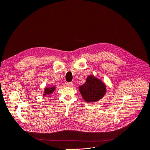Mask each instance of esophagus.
Here are the masks:
<instances>
[{"mask_svg":"<svg viewBox=\"0 0 150 150\" xmlns=\"http://www.w3.org/2000/svg\"><path fill=\"white\" fill-rule=\"evenodd\" d=\"M66 85L68 87H71L72 86H73V83H71V82H67L66 83Z\"/></svg>","mask_w":150,"mask_h":150,"instance_id":"obj_1","label":"esophagus"}]
</instances>
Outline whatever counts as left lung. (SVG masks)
<instances>
[{"label":"left lung","mask_w":150,"mask_h":150,"mask_svg":"<svg viewBox=\"0 0 150 150\" xmlns=\"http://www.w3.org/2000/svg\"><path fill=\"white\" fill-rule=\"evenodd\" d=\"M82 98L87 103H96L106 93V85L93 75H88L85 83L79 86Z\"/></svg>","instance_id":"obj_1"}]
</instances>
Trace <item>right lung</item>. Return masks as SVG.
I'll use <instances>...</instances> for the list:
<instances>
[{
    "label": "right lung",
    "instance_id": "1",
    "mask_svg": "<svg viewBox=\"0 0 150 150\" xmlns=\"http://www.w3.org/2000/svg\"><path fill=\"white\" fill-rule=\"evenodd\" d=\"M55 90V86H50V87H46L44 88L43 96H49V97L51 96V94Z\"/></svg>",
    "mask_w": 150,
    "mask_h": 150
}]
</instances>
